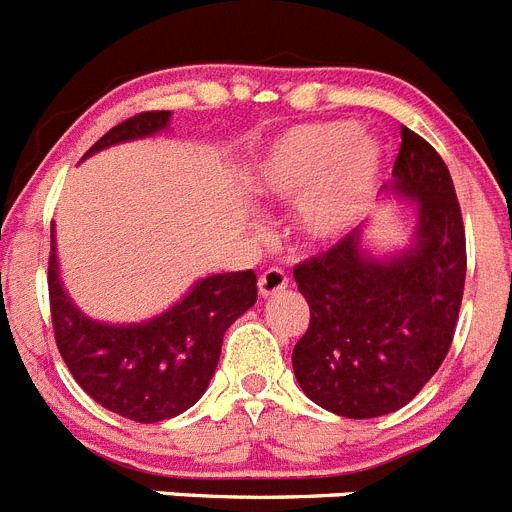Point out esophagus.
I'll use <instances>...</instances> for the list:
<instances>
[{
	"label": "esophagus",
	"instance_id": "obj_1",
	"mask_svg": "<svg viewBox=\"0 0 512 512\" xmlns=\"http://www.w3.org/2000/svg\"><path fill=\"white\" fill-rule=\"evenodd\" d=\"M287 287H289V277L284 274L282 269H277V266L266 269L264 274L259 277V292L264 297L277 295V292H282V289H287Z\"/></svg>",
	"mask_w": 512,
	"mask_h": 512
}]
</instances>
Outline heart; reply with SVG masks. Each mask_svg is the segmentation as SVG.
Returning a JSON list of instances; mask_svg holds the SVG:
<instances>
[{"mask_svg": "<svg viewBox=\"0 0 512 512\" xmlns=\"http://www.w3.org/2000/svg\"><path fill=\"white\" fill-rule=\"evenodd\" d=\"M382 171V146L354 122H315L289 130L259 169V187L282 202L302 203L315 238H336L359 220Z\"/></svg>", "mask_w": 512, "mask_h": 512, "instance_id": "b5f03b06", "label": "heart"}]
</instances>
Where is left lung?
<instances>
[{"label": "left lung", "mask_w": 512, "mask_h": 512, "mask_svg": "<svg viewBox=\"0 0 512 512\" xmlns=\"http://www.w3.org/2000/svg\"><path fill=\"white\" fill-rule=\"evenodd\" d=\"M390 189L418 205L413 243L377 259L361 228L295 266L310 325L292 351L302 392L343 418L405 408L438 372L459 320L467 238L451 174L402 125Z\"/></svg>", "instance_id": "1"}]
</instances>
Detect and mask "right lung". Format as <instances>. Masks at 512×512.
I'll return each instance as SVG.
<instances>
[{
    "label": "right lung",
    "mask_w": 512,
    "mask_h": 512,
    "mask_svg": "<svg viewBox=\"0 0 512 512\" xmlns=\"http://www.w3.org/2000/svg\"><path fill=\"white\" fill-rule=\"evenodd\" d=\"M169 117L166 110L128 117L104 133L87 156L115 143L156 135L169 125ZM48 295L56 346L81 390L122 418L158 423L184 413L205 395L225 330L256 305L259 292L251 269L212 274L158 318L133 325L97 323L63 292L56 228L51 225Z\"/></svg>",
    "instance_id": "obj_1"
}]
</instances>
